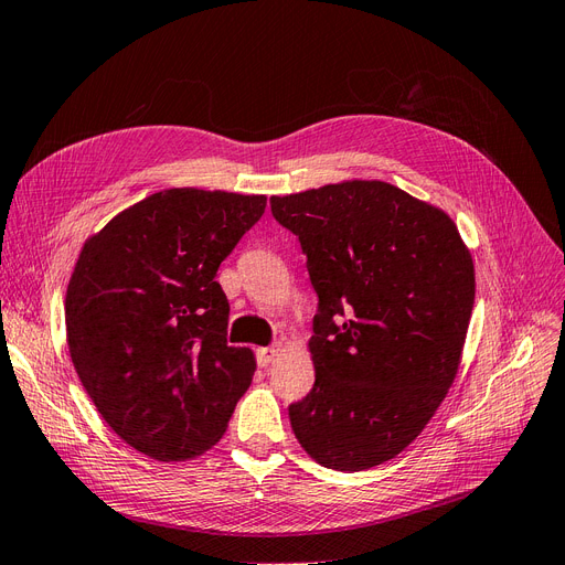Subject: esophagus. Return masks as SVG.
<instances>
[{
	"label": "esophagus",
	"instance_id": "obj_1",
	"mask_svg": "<svg viewBox=\"0 0 565 565\" xmlns=\"http://www.w3.org/2000/svg\"><path fill=\"white\" fill-rule=\"evenodd\" d=\"M279 356V344H271V348H260L258 350V363L260 366H269L271 361Z\"/></svg>",
	"mask_w": 565,
	"mask_h": 565
}]
</instances>
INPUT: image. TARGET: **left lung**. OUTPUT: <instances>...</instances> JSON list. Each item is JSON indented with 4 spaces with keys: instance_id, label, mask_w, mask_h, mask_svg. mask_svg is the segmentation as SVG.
Here are the masks:
<instances>
[{
    "instance_id": "obj_1",
    "label": "left lung",
    "mask_w": 565,
    "mask_h": 565,
    "mask_svg": "<svg viewBox=\"0 0 565 565\" xmlns=\"http://www.w3.org/2000/svg\"><path fill=\"white\" fill-rule=\"evenodd\" d=\"M319 296L315 387L288 417L309 458L361 471L411 446L458 375L477 279L439 206L385 180L271 196Z\"/></svg>"
}]
</instances>
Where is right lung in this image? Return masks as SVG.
Instances as JSON below:
<instances>
[{"label": "right lung", "mask_w": 565, "mask_h": 565, "mask_svg": "<svg viewBox=\"0 0 565 565\" xmlns=\"http://www.w3.org/2000/svg\"><path fill=\"white\" fill-rule=\"evenodd\" d=\"M265 194L171 188L84 242L65 294L67 350L121 441L185 462L223 439L256 373L227 344L217 267L265 213Z\"/></svg>", "instance_id": "1"}]
</instances>
